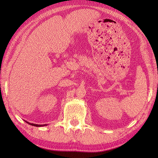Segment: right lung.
I'll return each instance as SVG.
<instances>
[{
    "mask_svg": "<svg viewBox=\"0 0 158 158\" xmlns=\"http://www.w3.org/2000/svg\"><path fill=\"white\" fill-rule=\"evenodd\" d=\"M26 123H28V124H30V125H32V126H36V127H40V126H46V124H44V125H38V124H35V123H28L26 122Z\"/></svg>",
    "mask_w": 158,
    "mask_h": 158,
    "instance_id": "right-lung-1",
    "label": "right lung"
}]
</instances>
